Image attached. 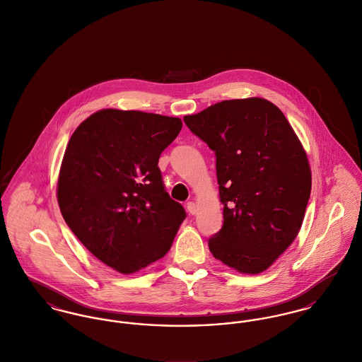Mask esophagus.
<instances>
[{
	"instance_id": "esophagus-1",
	"label": "esophagus",
	"mask_w": 362,
	"mask_h": 362,
	"mask_svg": "<svg viewBox=\"0 0 362 362\" xmlns=\"http://www.w3.org/2000/svg\"><path fill=\"white\" fill-rule=\"evenodd\" d=\"M187 210H188V213H189L191 216H194V214L197 213V206H196V203L189 202V203L187 204Z\"/></svg>"
}]
</instances>
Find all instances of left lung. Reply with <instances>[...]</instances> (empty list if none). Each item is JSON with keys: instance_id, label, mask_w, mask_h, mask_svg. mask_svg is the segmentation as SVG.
<instances>
[{"instance_id": "obj_1", "label": "left lung", "mask_w": 362, "mask_h": 362, "mask_svg": "<svg viewBox=\"0 0 362 362\" xmlns=\"http://www.w3.org/2000/svg\"><path fill=\"white\" fill-rule=\"evenodd\" d=\"M216 152L222 229L214 258L258 274L298 236L312 191L306 151L281 110L262 97L225 100L184 117Z\"/></svg>"}]
</instances>
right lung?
I'll return each mask as SVG.
<instances>
[{
    "label": "right lung",
    "mask_w": 362,
    "mask_h": 362,
    "mask_svg": "<svg viewBox=\"0 0 362 362\" xmlns=\"http://www.w3.org/2000/svg\"><path fill=\"white\" fill-rule=\"evenodd\" d=\"M181 127L180 118L105 108L67 144L56 189L62 216L97 259L122 274L163 258L187 217L158 168Z\"/></svg>",
    "instance_id": "add662e5"
}]
</instances>
